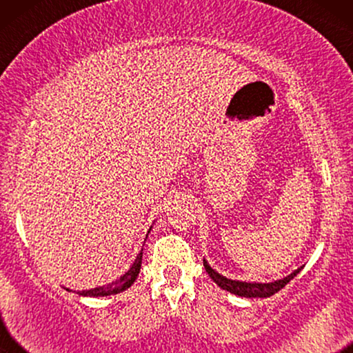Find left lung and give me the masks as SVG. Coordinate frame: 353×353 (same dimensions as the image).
Masks as SVG:
<instances>
[{
	"mask_svg": "<svg viewBox=\"0 0 353 353\" xmlns=\"http://www.w3.org/2000/svg\"><path fill=\"white\" fill-rule=\"evenodd\" d=\"M204 267H205V272L209 273V276L214 279V281L219 284L221 289H225V291L236 294V296H241V297H270V296H273L274 292L281 291V289L286 286V284L291 281V279L302 270V267L297 268L296 272L289 274V276L278 279V281H274V283H244V281H234V279H228V278L221 276V274L216 273L214 268L209 267V263H207L205 260H204Z\"/></svg>",
	"mask_w": 353,
	"mask_h": 353,
	"instance_id": "8db88e82",
	"label": "left lung"
}]
</instances>
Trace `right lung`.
<instances>
[{"mask_svg":"<svg viewBox=\"0 0 353 353\" xmlns=\"http://www.w3.org/2000/svg\"><path fill=\"white\" fill-rule=\"evenodd\" d=\"M141 257H143V252H139L137 260H134V263L132 265V268H130L128 272L123 274V276L115 279V281L105 284V286L90 289V291H80L79 294L80 296L103 297V296H110V294H117V292L125 291V289H128L130 286H132V284L134 283V279H137V276H138L139 268H141Z\"/></svg>","mask_w":353,"mask_h":353,"instance_id":"obj_1","label":"right lung"}]
</instances>
